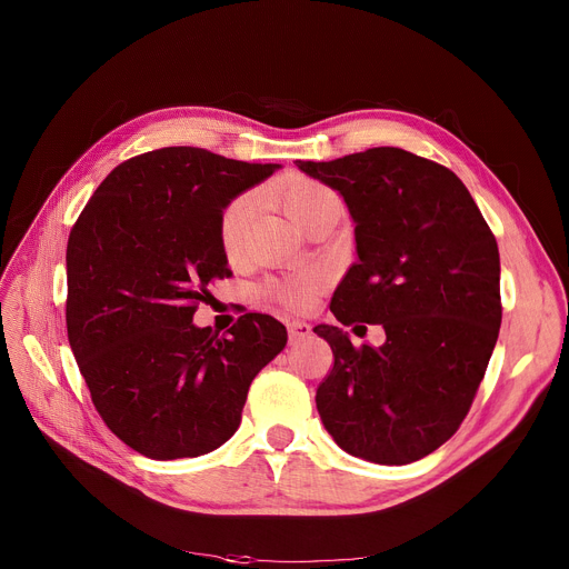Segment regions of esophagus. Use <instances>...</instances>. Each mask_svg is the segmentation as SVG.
I'll list each match as a JSON object with an SVG mask.
<instances>
[{"mask_svg":"<svg viewBox=\"0 0 569 569\" xmlns=\"http://www.w3.org/2000/svg\"><path fill=\"white\" fill-rule=\"evenodd\" d=\"M311 337V325L302 322V320H295L288 325V339L290 346H300L302 341H307Z\"/></svg>","mask_w":569,"mask_h":569,"instance_id":"esophagus-1","label":"esophagus"}]
</instances>
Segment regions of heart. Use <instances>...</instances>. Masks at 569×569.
<instances>
[{"label":"heart","instance_id":"heart-1","mask_svg":"<svg viewBox=\"0 0 569 569\" xmlns=\"http://www.w3.org/2000/svg\"><path fill=\"white\" fill-rule=\"evenodd\" d=\"M277 198L283 204L288 217L300 226H305L311 217L325 212V209L341 207L339 196L330 187H325L316 182V179L300 177V174L283 179L281 187L277 189ZM251 217H253L251 193L237 196L234 200H230L219 217V244L230 260L237 258L239 251H242V242H244ZM325 286H327V274L322 269L313 267V269H307V272L269 283L267 295L272 297L274 302H279L283 309L302 313L316 305L318 295L325 290Z\"/></svg>","mask_w":569,"mask_h":569}]
</instances>
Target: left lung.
I'll return each mask as SVG.
<instances>
[{"label":"left lung","mask_w":569,"mask_h":569,"mask_svg":"<svg viewBox=\"0 0 569 569\" xmlns=\"http://www.w3.org/2000/svg\"><path fill=\"white\" fill-rule=\"evenodd\" d=\"M295 166L339 191L355 221L357 262L332 313L387 337L355 348L341 327H313L335 352L316 392L320 420L352 457L412 463L457 433L491 360L502 318L496 237L452 170L406 149Z\"/></svg>","instance_id":"obj_1"}]
</instances>
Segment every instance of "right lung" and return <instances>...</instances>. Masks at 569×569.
Returning a JSON list of instances; mask_svg holds the SVG:
<instances>
[{"label": "right lung", "instance_id": "1", "mask_svg": "<svg viewBox=\"0 0 569 569\" xmlns=\"http://www.w3.org/2000/svg\"><path fill=\"white\" fill-rule=\"evenodd\" d=\"M279 168L154 149L119 163L69 234V343L103 422L142 457L221 447L251 380L286 348V327L267 313H244L228 337L193 325L209 286L230 277L221 212Z\"/></svg>", "mask_w": 569, "mask_h": 569}]
</instances>
